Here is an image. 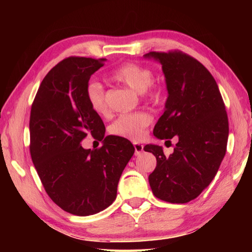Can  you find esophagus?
Listing matches in <instances>:
<instances>
[{"mask_svg": "<svg viewBox=\"0 0 252 252\" xmlns=\"http://www.w3.org/2000/svg\"><path fill=\"white\" fill-rule=\"evenodd\" d=\"M143 145L140 143H134V149H135V156H138V155L142 154L143 152Z\"/></svg>", "mask_w": 252, "mask_h": 252, "instance_id": "34e87169", "label": "esophagus"}]
</instances>
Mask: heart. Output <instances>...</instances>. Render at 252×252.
I'll use <instances>...</instances> for the list:
<instances>
[{"label":"heart","mask_w":252,"mask_h":252,"mask_svg":"<svg viewBox=\"0 0 252 252\" xmlns=\"http://www.w3.org/2000/svg\"><path fill=\"white\" fill-rule=\"evenodd\" d=\"M110 78L131 89L136 93L143 94L149 99L158 97V91L152 87L153 72L149 68L136 63H126L110 74ZM87 98L96 114L104 115L108 111L106 103L105 91L99 82H90L87 87ZM152 122V117L145 111L121 115L112 123L110 132L112 134L127 138L131 141L141 140L145 127Z\"/></svg>","instance_id":"b5f03b06"}]
</instances>
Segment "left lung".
I'll list each match as a JSON object with an SVG mask.
<instances>
[{"mask_svg":"<svg viewBox=\"0 0 252 252\" xmlns=\"http://www.w3.org/2000/svg\"><path fill=\"white\" fill-rule=\"evenodd\" d=\"M144 58L162 66L168 97L154 127L159 140L178 138L165 157L161 146L144 151L157 159L148 181L154 195L171 203L189 202L211 183L225 156L228 119L215 78L195 58L182 52H151ZM168 142V141H165Z\"/></svg>","mask_w":252,"mask_h":252,"instance_id":"obj_1","label":"left lung"}]
</instances>
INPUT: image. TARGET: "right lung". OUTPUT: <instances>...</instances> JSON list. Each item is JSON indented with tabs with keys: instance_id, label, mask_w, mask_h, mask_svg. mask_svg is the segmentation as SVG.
Here are the masks:
<instances>
[{
	"instance_id": "add662e5",
	"label": "right lung",
	"mask_w": 252,
	"mask_h": 252,
	"mask_svg": "<svg viewBox=\"0 0 252 252\" xmlns=\"http://www.w3.org/2000/svg\"><path fill=\"white\" fill-rule=\"evenodd\" d=\"M106 58L68 57L41 82L30 114V154L47 195L71 215L103 211L115 201L122 171L134 146L125 137L105 136V126L91 108L87 87ZM89 134L102 141L85 150Z\"/></svg>"
}]
</instances>
